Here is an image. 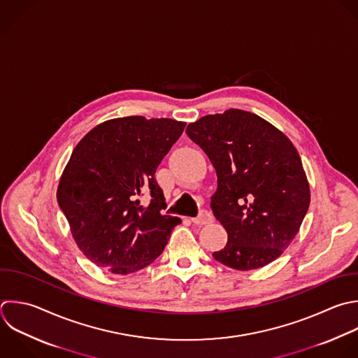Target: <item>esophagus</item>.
I'll use <instances>...</instances> for the list:
<instances>
[{
    "label": "esophagus",
    "instance_id": "1",
    "mask_svg": "<svg viewBox=\"0 0 358 358\" xmlns=\"http://www.w3.org/2000/svg\"><path fill=\"white\" fill-rule=\"evenodd\" d=\"M213 221L211 214L207 210H201L196 218H192V222L196 225H206Z\"/></svg>",
    "mask_w": 358,
    "mask_h": 358
}]
</instances>
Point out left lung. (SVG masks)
I'll list each match as a JSON object with an SVG mask.
<instances>
[{
	"label": "left lung",
	"mask_w": 358,
	"mask_h": 358,
	"mask_svg": "<svg viewBox=\"0 0 358 358\" xmlns=\"http://www.w3.org/2000/svg\"><path fill=\"white\" fill-rule=\"evenodd\" d=\"M186 133L217 172L210 206L228 242L213 257L243 271L275 260L299 231L310 201L292 143L260 116L239 109L204 116Z\"/></svg>",
	"instance_id": "obj_1"
}]
</instances>
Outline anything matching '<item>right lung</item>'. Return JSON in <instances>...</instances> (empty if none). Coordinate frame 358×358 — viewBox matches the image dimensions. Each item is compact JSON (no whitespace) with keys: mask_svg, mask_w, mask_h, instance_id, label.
<instances>
[{"mask_svg":"<svg viewBox=\"0 0 358 358\" xmlns=\"http://www.w3.org/2000/svg\"><path fill=\"white\" fill-rule=\"evenodd\" d=\"M186 123L129 116L92 129L74 148L57 201L74 241L96 266L129 274L151 264L179 217L165 215L155 172ZM150 203L143 206L141 195Z\"/></svg>","mask_w":358,"mask_h":358,"instance_id":"1","label":"right lung"}]
</instances>
